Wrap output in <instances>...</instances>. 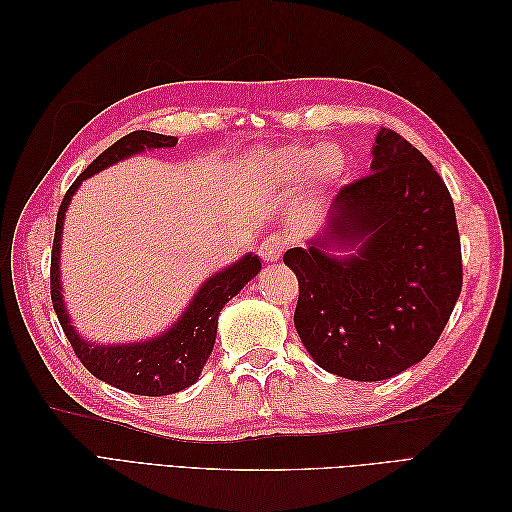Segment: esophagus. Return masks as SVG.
<instances>
[{
	"instance_id": "obj_1",
	"label": "esophagus",
	"mask_w": 512,
	"mask_h": 512,
	"mask_svg": "<svg viewBox=\"0 0 512 512\" xmlns=\"http://www.w3.org/2000/svg\"><path fill=\"white\" fill-rule=\"evenodd\" d=\"M286 245H288V239L284 235H277V232H273V235H269L265 241L260 243L258 254L262 256V260L275 262V260H280Z\"/></svg>"
}]
</instances>
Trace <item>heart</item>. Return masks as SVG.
I'll use <instances>...</instances> for the list:
<instances>
[{"mask_svg":"<svg viewBox=\"0 0 512 512\" xmlns=\"http://www.w3.org/2000/svg\"><path fill=\"white\" fill-rule=\"evenodd\" d=\"M346 168L344 153L337 147L288 145L267 158V170L277 181H297L309 173L318 188H327L342 177Z\"/></svg>","mask_w":512,"mask_h":512,"instance_id":"obj_1","label":"heart"}]
</instances>
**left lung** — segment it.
Listing matches in <instances>:
<instances>
[{"mask_svg": "<svg viewBox=\"0 0 512 512\" xmlns=\"http://www.w3.org/2000/svg\"><path fill=\"white\" fill-rule=\"evenodd\" d=\"M335 244L355 252L333 257ZM284 265L299 280L294 327L312 359L348 380L393 378L436 346L459 299L453 198L421 151L380 128L371 173L339 190L322 235Z\"/></svg>", "mask_w": 512, "mask_h": 512, "instance_id": "left-lung-1", "label": "left lung"}]
</instances>
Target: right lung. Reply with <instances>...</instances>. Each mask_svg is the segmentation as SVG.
<instances>
[{
	"instance_id": "add662e5",
	"label": "right lung",
	"mask_w": 512,
	"mask_h": 512,
	"mask_svg": "<svg viewBox=\"0 0 512 512\" xmlns=\"http://www.w3.org/2000/svg\"><path fill=\"white\" fill-rule=\"evenodd\" d=\"M175 145V136H164L147 130H136L126 134L119 138L115 145L102 151L100 156L76 177L57 211L55 239L51 252V301L61 329H64L74 354L79 356V361L87 367V371H91V374L104 380L106 384L117 386V389L128 391L132 395L160 397L179 393L183 389H188L190 384H194L213 350L215 333H218V316L222 312V307L260 271L258 256L247 254L241 260H237L235 265L211 275L209 280L200 286L196 297L173 327L158 337L147 339V342L98 346L85 342V339L74 331L70 324V316L66 312L64 297H61L59 282L61 230H64V218L72 194L87 177L100 173V170L123 158H130L134 153H141L145 149H166Z\"/></svg>"
}]
</instances>
